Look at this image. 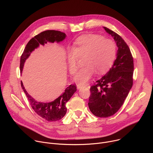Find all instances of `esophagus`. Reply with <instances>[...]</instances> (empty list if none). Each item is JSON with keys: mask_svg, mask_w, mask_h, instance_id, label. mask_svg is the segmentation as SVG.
<instances>
[{"mask_svg": "<svg viewBox=\"0 0 153 153\" xmlns=\"http://www.w3.org/2000/svg\"><path fill=\"white\" fill-rule=\"evenodd\" d=\"M87 85H82V84H78L77 85V89L78 90H80V88H83V87H86Z\"/></svg>", "mask_w": 153, "mask_h": 153, "instance_id": "1", "label": "esophagus"}]
</instances>
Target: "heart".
<instances>
[{"mask_svg":"<svg viewBox=\"0 0 153 153\" xmlns=\"http://www.w3.org/2000/svg\"><path fill=\"white\" fill-rule=\"evenodd\" d=\"M116 44L114 40L102 35L90 34L79 37L73 48L68 51L67 63L70 72L74 74L77 70V61L83 57L86 66L80 69L74 77V81L85 84L96 74H101L112 67L116 57Z\"/></svg>","mask_w":153,"mask_h":153,"instance_id":"heart-1","label":"heart"}]
</instances>
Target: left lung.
I'll return each instance as SVG.
<instances>
[{
	"mask_svg": "<svg viewBox=\"0 0 153 153\" xmlns=\"http://www.w3.org/2000/svg\"><path fill=\"white\" fill-rule=\"evenodd\" d=\"M103 28L113 37L118 50L110 71L90 88L88 106L99 117H108L117 112L132 88L134 71L133 58L126 42L115 32Z\"/></svg>",
	"mask_w": 153,
	"mask_h": 153,
	"instance_id": "obj_1",
	"label": "left lung"
}]
</instances>
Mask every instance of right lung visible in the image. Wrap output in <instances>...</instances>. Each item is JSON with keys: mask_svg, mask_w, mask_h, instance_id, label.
Masks as SVG:
<instances>
[{"mask_svg": "<svg viewBox=\"0 0 153 153\" xmlns=\"http://www.w3.org/2000/svg\"><path fill=\"white\" fill-rule=\"evenodd\" d=\"M67 35L64 33L55 30H47L33 37L27 44L23 54L20 57V70L22 73L25 60L29 57L30 54L40 45H44L47 42L59 43L63 41ZM21 86L25 93L28 100L33 110L43 119L49 122L58 121L66 114L67 109L66 103L77 91L75 85H70L65 90V91L54 101L50 102H40L36 100L25 89L22 82Z\"/></svg>", "mask_w": 153, "mask_h": 153, "instance_id": "obj_1", "label": "right lung"}]
</instances>
